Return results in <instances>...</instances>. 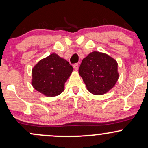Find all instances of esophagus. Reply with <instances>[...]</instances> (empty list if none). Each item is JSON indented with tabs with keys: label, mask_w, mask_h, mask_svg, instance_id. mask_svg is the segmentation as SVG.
Wrapping results in <instances>:
<instances>
[{
	"label": "esophagus",
	"mask_w": 148,
	"mask_h": 148,
	"mask_svg": "<svg viewBox=\"0 0 148 148\" xmlns=\"http://www.w3.org/2000/svg\"><path fill=\"white\" fill-rule=\"evenodd\" d=\"M73 67H74V69H75V70H78V69H79V64L78 63L74 64H73Z\"/></svg>",
	"instance_id": "obj_1"
}]
</instances>
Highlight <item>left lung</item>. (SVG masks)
I'll use <instances>...</instances> for the list:
<instances>
[{
	"label": "left lung",
	"instance_id": "left-lung-1",
	"mask_svg": "<svg viewBox=\"0 0 148 148\" xmlns=\"http://www.w3.org/2000/svg\"><path fill=\"white\" fill-rule=\"evenodd\" d=\"M79 74L90 92L101 95L112 89L118 81V62L106 53L93 51L83 59Z\"/></svg>",
	"mask_w": 148,
	"mask_h": 148
}]
</instances>
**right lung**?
<instances>
[{
  "instance_id": "1",
  "label": "right lung",
  "mask_w": 148,
  "mask_h": 148,
  "mask_svg": "<svg viewBox=\"0 0 148 148\" xmlns=\"http://www.w3.org/2000/svg\"><path fill=\"white\" fill-rule=\"evenodd\" d=\"M73 71L65 59L52 53L42 59L32 69V86L47 97H55L64 91V83Z\"/></svg>"
}]
</instances>
